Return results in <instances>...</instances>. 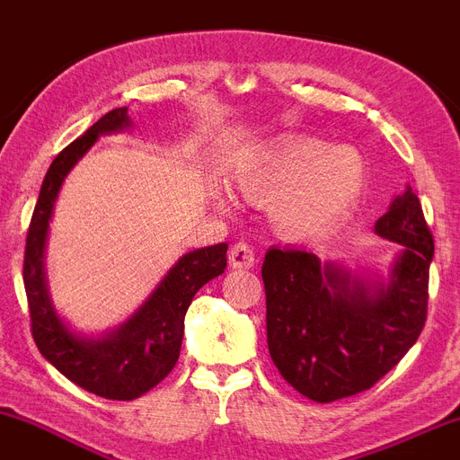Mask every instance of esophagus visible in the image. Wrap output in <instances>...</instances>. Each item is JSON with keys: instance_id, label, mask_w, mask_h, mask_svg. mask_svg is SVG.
Instances as JSON below:
<instances>
[{"instance_id": "esophagus-1", "label": "esophagus", "mask_w": 460, "mask_h": 460, "mask_svg": "<svg viewBox=\"0 0 460 460\" xmlns=\"http://www.w3.org/2000/svg\"><path fill=\"white\" fill-rule=\"evenodd\" d=\"M229 263L234 268H252L255 266V251L246 242H237L229 251Z\"/></svg>"}]
</instances>
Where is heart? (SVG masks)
Wrapping results in <instances>:
<instances>
[{
    "label": "heart",
    "mask_w": 460,
    "mask_h": 460,
    "mask_svg": "<svg viewBox=\"0 0 460 460\" xmlns=\"http://www.w3.org/2000/svg\"><path fill=\"white\" fill-rule=\"evenodd\" d=\"M235 183L255 203H270L281 234L307 237L352 214L366 190V166L346 146L296 140L252 153L237 166Z\"/></svg>",
    "instance_id": "obj_1"
}]
</instances>
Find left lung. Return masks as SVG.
<instances>
[{
  "mask_svg": "<svg viewBox=\"0 0 460 460\" xmlns=\"http://www.w3.org/2000/svg\"><path fill=\"white\" fill-rule=\"evenodd\" d=\"M400 244L387 279L320 261L307 248H268V350L281 376L314 402L366 392L415 344L426 322L435 244L406 186L374 225Z\"/></svg>",
  "mask_w": 460,
  "mask_h": 460,
  "instance_id": "8db88e82",
  "label": "left lung"
}]
</instances>
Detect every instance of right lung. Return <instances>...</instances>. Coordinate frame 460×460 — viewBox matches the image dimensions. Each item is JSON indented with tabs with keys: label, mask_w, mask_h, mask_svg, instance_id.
I'll return each instance as SVG.
<instances>
[{
	"label": "right lung",
	"mask_w": 460,
	"mask_h": 460,
	"mask_svg": "<svg viewBox=\"0 0 460 460\" xmlns=\"http://www.w3.org/2000/svg\"><path fill=\"white\" fill-rule=\"evenodd\" d=\"M129 128L128 108H116L58 153L31 214L23 261L31 335L40 355L77 387L108 400L140 398L171 374L181 350L183 318L190 303L205 283L225 272L229 248L223 242L179 257L145 303L102 335H82L58 314L45 270L47 237L58 194L68 172L91 151L99 136Z\"/></svg>",
	"instance_id": "obj_1"
}]
</instances>
